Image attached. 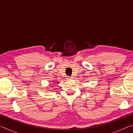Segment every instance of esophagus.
<instances>
[{"instance_id": "34e87169", "label": "esophagus", "mask_w": 133, "mask_h": 133, "mask_svg": "<svg viewBox=\"0 0 133 133\" xmlns=\"http://www.w3.org/2000/svg\"><path fill=\"white\" fill-rule=\"evenodd\" d=\"M67 78H68V79H72V78H73V77L71 76V77H69Z\"/></svg>"}]
</instances>
